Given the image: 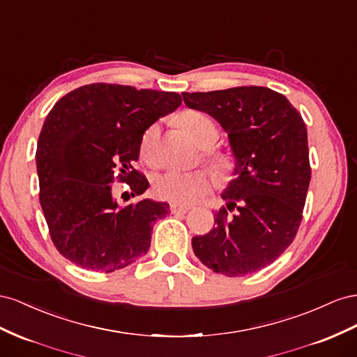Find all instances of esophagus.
<instances>
[{"label":"esophagus","mask_w":357,"mask_h":357,"mask_svg":"<svg viewBox=\"0 0 357 357\" xmlns=\"http://www.w3.org/2000/svg\"><path fill=\"white\" fill-rule=\"evenodd\" d=\"M188 206H182V205H178V203H172L170 205V211L173 212V213H185V212H188Z\"/></svg>","instance_id":"1"}]
</instances>
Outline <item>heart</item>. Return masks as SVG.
<instances>
[{
    "label": "heart",
    "mask_w": 357,
    "mask_h": 357,
    "mask_svg": "<svg viewBox=\"0 0 357 357\" xmlns=\"http://www.w3.org/2000/svg\"><path fill=\"white\" fill-rule=\"evenodd\" d=\"M181 124L196 140L200 148H209L218 140V130L213 121L200 112H187L181 116ZM158 139L160 127L152 124L142 136L140 157L149 166L158 165ZM209 166L218 176H224L229 172L231 162L227 155L209 154L206 157ZM212 187V178L205 170L195 172H167L157 176L154 181L155 196L178 205H191L205 195Z\"/></svg>",
    "instance_id": "obj_1"
}]
</instances>
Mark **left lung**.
<instances>
[{
    "instance_id": "left-lung-1",
    "label": "left lung",
    "mask_w": 357,
    "mask_h": 357,
    "mask_svg": "<svg viewBox=\"0 0 357 357\" xmlns=\"http://www.w3.org/2000/svg\"><path fill=\"white\" fill-rule=\"evenodd\" d=\"M227 133L235 158L215 227L191 239L196 257L227 277L257 272L293 242L311 179L307 127L282 94L263 86L182 93ZM227 210L236 212L229 216Z\"/></svg>"
}]
</instances>
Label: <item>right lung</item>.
<instances>
[{
  "label": "right lung",
  "mask_w": 357,
  "mask_h": 357,
  "mask_svg": "<svg viewBox=\"0 0 357 357\" xmlns=\"http://www.w3.org/2000/svg\"><path fill=\"white\" fill-rule=\"evenodd\" d=\"M181 103L176 93L91 84L49 112L36 152L40 205L54 245L71 263L114 272L148 252L152 226L169 205L151 199L119 205L112 184L127 182L133 197L148 190L133 167L142 136Z\"/></svg>",
  "instance_id": "add662e5"
}]
</instances>
